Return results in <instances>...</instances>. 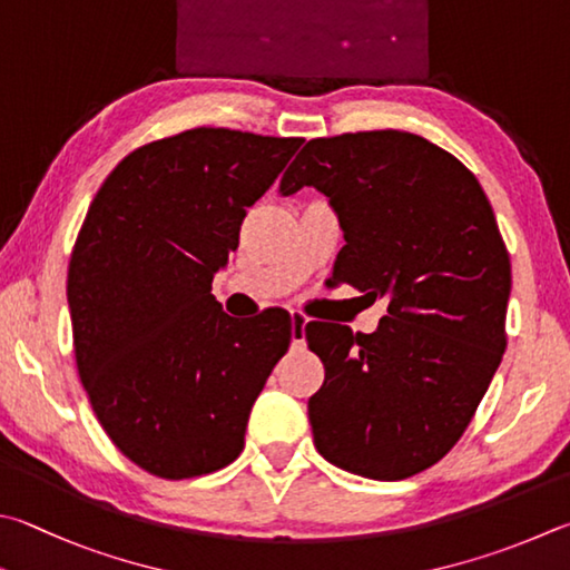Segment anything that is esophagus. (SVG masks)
<instances>
[{
    "label": "esophagus",
    "instance_id": "1",
    "mask_svg": "<svg viewBox=\"0 0 570 570\" xmlns=\"http://www.w3.org/2000/svg\"><path fill=\"white\" fill-rule=\"evenodd\" d=\"M292 344L302 348L306 344V316L292 312Z\"/></svg>",
    "mask_w": 570,
    "mask_h": 570
}]
</instances>
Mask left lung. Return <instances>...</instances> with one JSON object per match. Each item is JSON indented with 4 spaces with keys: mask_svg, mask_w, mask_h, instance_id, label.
Listing matches in <instances>:
<instances>
[{
    "mask_svg": "<svg viewBox=\"0 0 570 570\" xmlns=\"http://www.w3.org/2000/svg\"><path fill=\"white\" fill-rule=\"evenodd\" d=\"M304 186L344 232L334 274L389 302L374 334L306 326L326 371L308 399L316 451L364 479H409L453 449L501 364L509 252L479 179L416 134L312 139L278 194Z\"/></svg>",
    "mask_w": 570,
    "mask_h": 570,
    "instance_id": "obj_1",
    "label": "left lung"
}]
</instances>
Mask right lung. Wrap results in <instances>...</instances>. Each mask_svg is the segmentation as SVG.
Listing matches in <instances>:
<instances>
[{"mask_svg":"<svg viewBox=\"0 0 570 570\" xmlns=\"http://www.w3.org/2000/svg\"><path fill=\"white\" fill-rule=\"evenodd\" d=\"M302 141L181 131L121 159L89 206L67 278L77 368L107 436L144 471L194 479L244 449L292 318H232L212 282Z\"/></svg>","mask_w":570,"mask_h":570,"instance_id":"1","label":"right lung"}]
</instances>
